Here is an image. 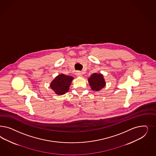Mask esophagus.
<instances>
[{"mask_svg": "<svg viewBox=\"0 0 156 156\" xmlns=\"http://www.w3.org/2000/svg\"><path fill=\"white\" fill-rule=\"evenodd\" d=\"M76 76L78 77H81L83 76V73L80 71H77V72H76Z\"/></svg>", "mask_w": 156, "mask_h": 156, "instance_id": "1", "label": "esophagus"}]
</instances>
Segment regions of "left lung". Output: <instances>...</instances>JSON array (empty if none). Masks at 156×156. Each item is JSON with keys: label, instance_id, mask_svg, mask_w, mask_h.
I'll return each mask as SVG.
<instances>
[{"label": "left lung", "instance_id": "obj_1", "mask_svg": "<svg viewBox=\"0 0 156 156\" xmlns=\"http://www.w3.org/2000/svg\"><path fill=\"white\" fill-rule=\"evenodd\" d=\"M92 90L99 91L106 86V82L103 75L95 73L88 79Z\"/></svg>", "mask_w": 156, "mask_h": 156}]
</instances>
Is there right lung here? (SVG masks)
I'll use <instances>...</instances> for the list:
<instances>
[{"instance_id": "obj_1", "label": "right lung", "mask_w": 156, "mask_h": 156, "mask_svg": "<svg viewBox=\"0 0 156 156\" xmlns=\"http://www.w3.org/2000/svg\"><path fill=\"white\" fill-rule=\"evenodd\" d=\"M73 77L70 76L60 74L55 77V79L50 83V87L58 95L65 94L67 92L70 87Z\"/></svg>"}]
</instances>
